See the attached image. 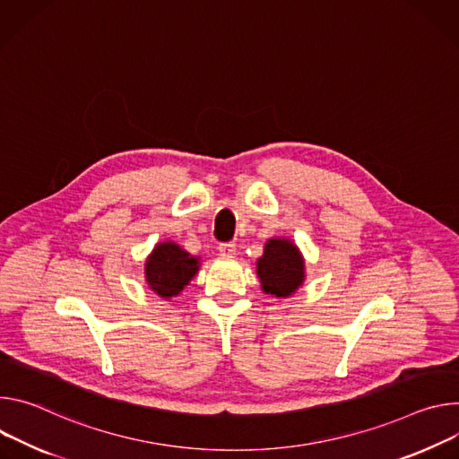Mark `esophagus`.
Instances as JSON below:
<instances>
[{
    "label": "esophagus",
    "mask_w": 459,
    "mask_h": 459,
    "mask_svg": "<svg viewBox=\"0 0 459 459\" xmlns=\"http://www.w3.org/2000/svg\"><path fill=\"white\" fill-rule=\"evenodd\" d=\"M219 253L222 257H231L235 253V242H222L219 244Z\"/></svg>",
    "instance_id": "1"
}]
</instances>
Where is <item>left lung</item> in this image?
I'll return each mask as SVG.
<instances>
[{
    "label": "left lung",
    "instance_id": "1",
    "mask_svg": "<svg viewBox=\"0 0 459 459\" xmlns=\"http://www.w3.org/2000/svg\"><path fill=\"white\" fill-rule=\"evenodd\" d=\"M257 275L266 293L291 295L304 281V261L297 246L284 238L268 240L264 255L257 261Z\"/></svg>",
    "mask_w": 459,
    "mask_h": 459
}]
</instances>
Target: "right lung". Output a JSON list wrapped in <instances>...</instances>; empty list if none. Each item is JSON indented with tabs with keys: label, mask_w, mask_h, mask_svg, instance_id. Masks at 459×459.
Here are the masks:
<instances>
[{
	"label": "right lung",
	"mask_w": 459,
	"mask_h": 459,
	"mask_svg": "<svg viewBox=\"0 0 459 459\" xmlns=\"http://www.w3.org/2000/svg\"><path fill=\"white\" fill-rule=\"evenodd\" d=\"M198 272V261L175 242H162L145 263V279L160 297L178 295Z\"/></svg>",
	"instance_id": "add662e5"
}]
</instances>
